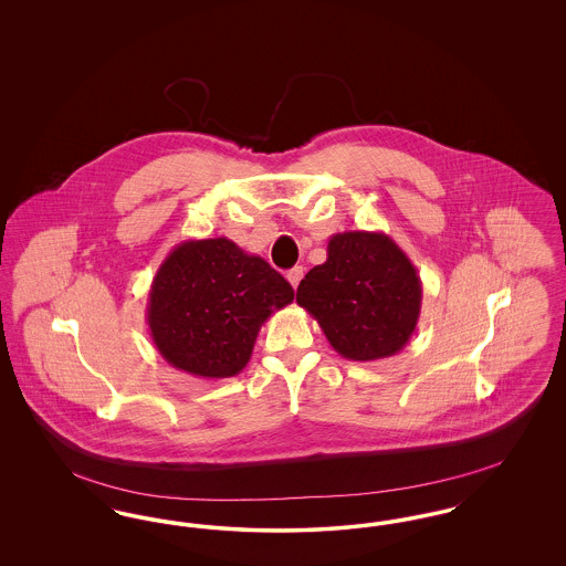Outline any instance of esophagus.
Here are the masks:
<instances>
[{
  "label": "esophagus",
  "instance_id": "34e87169",
  "mask_svg": "<svg viewBox=\"0 0 566 566\" xmlns=\"http://www.w3.org/2000/svg\"><path fill=\"white\" fill-rule=\"evenodd\" d=\"M301 277H303V268H293V270L286 273V280L291 282V286H293V289H296V286H298Z\"/></svg>",
  "mask_w": 566,
  "mask_h": 566
}]
</instances>
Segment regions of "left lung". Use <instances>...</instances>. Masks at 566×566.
<instances>
[{
    "mask_svg": "<svg viewBox=\"0 0 566 566\" xmlns=\"http://www.w3.org/2000/svg\"><path fill=\"white\" fill-rule=\"evenodd\" d=\"M296 303L321 324L333 350L365 363L407 346L420 318L422 282L386 233L344 231L328 240L323 265L301 280Z\"/></svg>",
    "mask_w": 566,
    "mask_h": 566,
    "instance_id": "8db88e82",
    "label": "left lung"
}]
</instances>
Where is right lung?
Masks as SVG:
<instances>
[{
    "label": "right lung",
    "instance_id": "right-lung-1",
    "mask_svg": "<svg viewBox=\"0 0 566 566\" xmlns=\"http://www.w3.org/2000/svg\"><path fill=\"white\" fill-rule=\"evenodd\" d=\"M293 286L227 238L178 243L153 280L146 307L163 358L190 376L222 379L248 365L261 326L293 303Z\"/></svg>",
    "mask_w": 566,
    "mask_h": 566
}]
</instances>
